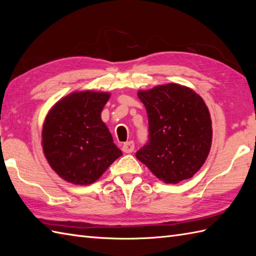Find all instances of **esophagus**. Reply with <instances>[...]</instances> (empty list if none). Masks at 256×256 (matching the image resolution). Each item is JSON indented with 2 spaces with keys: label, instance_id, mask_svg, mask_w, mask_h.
<instances>
[{
  "label": "esophagus",
  "instance_id": "obj_1",
  "mask_svg": "<svg viewBox=\"0 0 256 256\" xmlns=\"http://www.w3.org/2000/svg\"><path fill=\"white\" fill-rule=\"evenodd\" d=\"M134 148H135V144H134L133 140H130V142L124 143L123 144V148H122L124 153H132V152L134 150Z\"/></svg>",
  "mask_w": 256,
  "mask_h": 256
}]
</instances>
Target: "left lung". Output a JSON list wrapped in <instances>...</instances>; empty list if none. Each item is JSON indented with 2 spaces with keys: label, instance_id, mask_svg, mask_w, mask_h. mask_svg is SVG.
Instances as JSON below:
<instances>
[{
  "label": "left lung",
  "instance_id": "1",
  "mask_svg": "<svg viewBox=\"0 0 256 256\" xmlns=\"http://www.w3.org/2000/svg\"><path fill=\"white\" fill-rule=\"evenodd\" d=\"M148 118V140L136 158L166 184L192 178L211 148L208 108L192 89L176 84L138 91Z\"/></svg>",
  "mask_w": 256,
  "mask_h": 256
}]
</instances>
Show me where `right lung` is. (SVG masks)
Masks as SVG:
<instances>
[{
	"instance_id": "right-lung-1",
	"label": "right lung",
	"mask_w": 256,
	"mask_h": 256,
	"mask_svg": "<svg viewBox=\"0 0 256 256\" xmlns=\"http://www.w3.org/2000/svg\"><path fill=\"white\" fill-rule=\"evenodd\" d=\"M108 98L104 92H74L48 113L42 126V148L52 170L64 180L94 182L122 155L101 120Z\"/></svg>"
}]
</instances>
